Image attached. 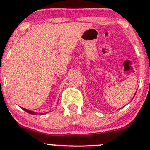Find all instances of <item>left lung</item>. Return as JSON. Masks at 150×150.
<instances>
[{
  "label": "left lung",
  "mask_w": 150,
  "mask_h": 150,
  "mask_svg": "<svg viewBox=\"0 0 150 150\" xmlns=\"http://www.w3.org/2000/svg\"><path fill=\"white\" fill-rule=\"evenodd\" d=\"M136 92H137V91H136ZM136 92H135V94H136ZM135 95L133 96V98H134V97H135Z\"/></svg>",
  "instance_id": "obj_1"
}]
</instances>
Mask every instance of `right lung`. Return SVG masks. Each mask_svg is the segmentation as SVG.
I'll use <instances>...</instances> for the list:
<instances>
[{"instance_id": "right-lung-1", "label": "right lung", "mask_w": 150, "mask_h": 150, "mask_svg": "<svg viewBox=\"0 0 150 150\" xmlns=\"http://www.w3.org/2000/svg\"><path fill=\"white\" fill-rule=\"evenodd\" d=\"M22 109L24 110V111H25L26 112H27V113H30V114H32V115H37L38 113H37V112H34V111H30V110H29V109H27V108H22ZM45 113H41V115H43V114H45Z\"/></svg>"}]
</instances>
